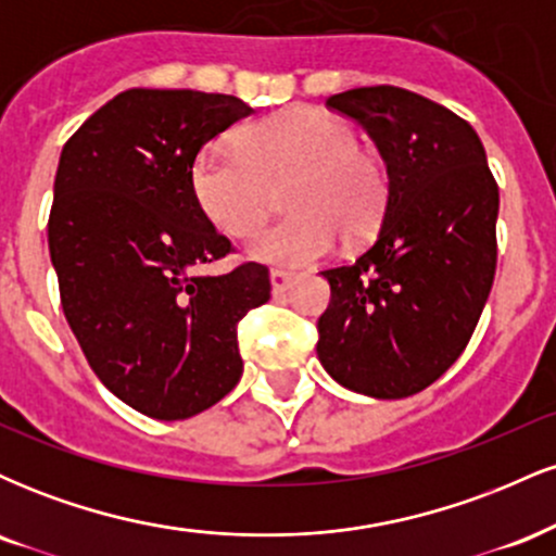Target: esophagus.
Wrapping results in <instances>:
<instances>
[{
	"label": "esophagus",
	"instance_id": "obj_1",
	"mask_svg": "<svg viewBox=\"0 0 556 556\" xmlns=\"http://www.w3.org/2000/svg\"><path fill=\"white\" fill-rule=\"evenodd\" d=\"M292 279H295V274H290V271H282V269H271L269 271V282H271V290L274 292L290 290Z\"/></svg>",
	"mask_w": 556,
	"mask_h": 556
}]
</instances>
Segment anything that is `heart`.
<instances>
[{"label": "heart", "mask_w": 556, "mask_h": 556, "mask_svg": "<svg viewBox=\"0 0 556 556\" xmlns=\"http://www.w3.org/2000/svg\"><path fill=\"white\" fill-rule=\"evenodd\" d=\"M287 188L285 222L248 242L258 264H314L344 242H361L384 212L381 167L358 149V136L334 114L290 106L240 130L238 149L208 146L193 164V193L208 222L248 238L264 225L274 190Z\"/></svg>", "instance_id": "1"}]
</instances>
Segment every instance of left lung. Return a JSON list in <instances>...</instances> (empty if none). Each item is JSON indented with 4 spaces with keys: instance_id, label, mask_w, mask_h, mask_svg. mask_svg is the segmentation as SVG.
<instances>
[{
    "instance_id": "obj_1",
    "label": "left lung",
    "mask_w": 556,
    "mask_h": 556,
    "mask_svg": "<svg viewBox=\"0 0 556 556\" xmlns=\"http://www.w3.org/2000/svg\"><path fill=\"white\" fill-rule=\"evenodd\" d=\"M366 127L387 164L376 240L321 271L329 308L316 353L337 384L374 400L420 392L473 334L496 269L500 188L478 132L405 88H353L327 101Z\"/></svg>"
}]
</instances>
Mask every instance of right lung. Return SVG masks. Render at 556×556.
<instances>
[{"label":"right lung","mask_w":556,"mask_h":556,"mask_svg":"<svg viewBox=\"0 0 556 556\" xmlns=\"http://www.w3.org/2000/svg\"><path fill=\"white\" fill-rule=\"evenodd\" d=\"M253 110L238 96L130 88L62 149L49 256L62 311L99 381L156 420H182L242 376L238 321L271 295L269 269H195L229 240L198 206V151Z\"/></svg>","instance_id":"obj_1"}]
</instances>
